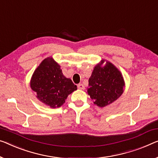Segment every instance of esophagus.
<instances>
[{
  "label": "esophagus",
  "mask_w": 158,
  "mask_h": 158,
  "mask_svg": "<svg viewBox=\"0 0 158 158\" xmlns=\"http://www.w3.org/2000/svg\"><path fill=\"white\" fill-rule=\"evenodd\" d=\"M77 87H78L79 89H81V90H84V89H85V87H84V86L82 84H78V86H77Z\"/></svg>",
  "instance_id": "esophagus-1"
}]
</instances>
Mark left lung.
I'll return each instance as SVG.
<instances>
[{
  "label": "left lung",
  "instance_id": "obj_1",
  "mask_svg": "<svg viewBox=\"0 0 158 158\" xmlns=\"http://www.w3.org/2000/svg\"><path fill=\"white\" fill-rule=\"evenodd\" d=\"M125 81L119 69L111 62L102 60L94 68L87 93L94 104L103 108L117 100L123 93Z\"/></svg>",
  "mask_w": 158,
  "mask_h": 158
}]
</instances>
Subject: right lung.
<instances>
[{"instance_id": "1", "label": "right lung", "mask_w": 158, "mask_h": 158, "mask_svg": "<svg viewBox=\"0 0 158 158\" xmlns=\"http://www.w3.org/2000/svg\"><path fill=\"white\" fill-rule=\"evenodd\" d=\"M30 85L37 99L52 109L64 104L67 96L77 89L72 80L64 76L60 65L51 56L42 60L36 68Z\"/></svg>"}]
</instances>
